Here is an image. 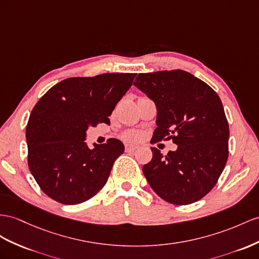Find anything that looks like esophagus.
Wrapping results in <instances>:
<instances>
[{"mask_svg": "<svg viewBox=\"0 0 259 259\" xmlns=\"http://www.w3.org/2000/svg\"><path fill=\"white\" fill-rule=\"evenodd\" d=\"M136 149L137 147H135V145H130V144L125 145V152H135Z\"/></svg>", "mask_w": 259, "mask_h": 259, "instance_id": "1", "label": "esophagus"}]
</instances>
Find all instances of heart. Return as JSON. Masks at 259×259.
<instances>
[{"instance_id": "b5f03b06", "label": "heart", "mask_w": 259, "mask_h": 259, "mask_svg": "<svg viewBox=\"0 0 259 259\" xmlns=\"http://www.w3.org/2000/svg\"><path fill=\"white\" fill-rule=\"evenodd\" d=\"M123 139H124V140H127V141L134 142V141H137L139 139V134L136 131H128L123 135Z\"/></svg>"}]
</instances>
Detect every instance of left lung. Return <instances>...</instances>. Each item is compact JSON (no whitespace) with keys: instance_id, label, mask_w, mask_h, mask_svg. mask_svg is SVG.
I'll use <instances>...</instances> for the list:
<instances>
[{"instance_id":"1","label":"left lung","mask_w":259,"mask_h":259,"mask_svg":"<svg viewBox=\"0 0 259 259\" xmlns=\"http://www.w3.org/2000/svg\"><path fill=\"white\" fill-rule=\"evenodd\" d=\"M156 106L153 140L177 145L164 156L151 148L142 170L165 201L189 204L217 184L229 155V124L220 97L208 84L183 70L141 73L134 83Z\"/></svg>"}]
</instances>
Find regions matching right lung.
<instances>
[{
    "instance_id": "1",
    "label": "right lung",
    "mask_w": 259,
    "mask_h": 259,
    "mask_svg": "<svg viewBox=\"0 0 259 259\" xmlns=\"http://www.w3.org/2000/svg\"><path fill=\"white\" fill-rule=\"evenodd\" d=\"M136 73H104L69 77L46 93L26 127L28 166L44 193L63 204L89 200L107 182L124 147L110 139L90 149L86 131L110 123L117 103L131 88Z\"/></svg>"
}]
</instances>
